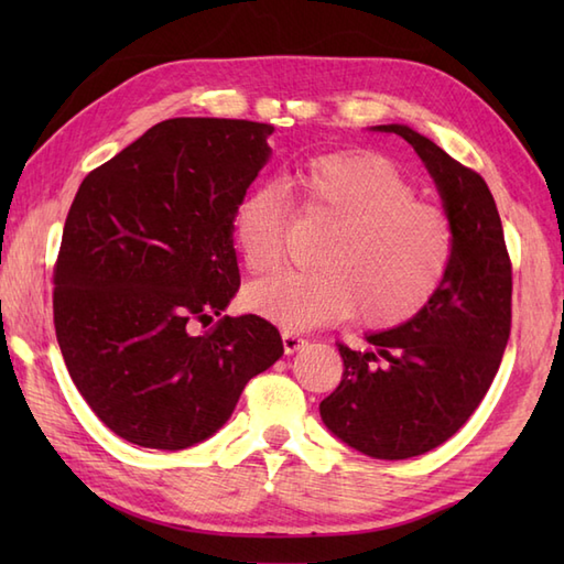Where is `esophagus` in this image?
Segmentation results:
<instances>
[{"label": "esophagus", "mask_w": 564, "mask_h": 564, "mask_svg": "<svg viewBox=\"0 0 564 564\" xmlns=\"http://www.w3.org/2000/svg\"><path fill=\"white\" fill-rule=\"evenodd\" d=\"M305 344H307V339L303 337L301 332H295L291 327H283V349H285V354H295L297 349H303Z\"/></svg>", "instance_id": "34e87169"}]
</instances>
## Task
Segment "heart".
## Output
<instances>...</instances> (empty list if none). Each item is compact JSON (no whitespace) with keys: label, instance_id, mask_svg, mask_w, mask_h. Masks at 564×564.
<instances>
[{"label":"heart","instance_id":"b5f03b06","mask_svg":"<svg viewBox=\"0 0 564 564\" xmlns=\"http://www.w3.org/2000/svg\"><path fill=\"white\" fill-rule=\"evenodd\" d=\"M297 208L337 220L319 247L317 269H289L257 281L249 305L307 329L361 310L370 327L414 319L446 281L455 237L451 220L386 158L368 152L317 154L285 176ZM291 203L279 186H259L237 203L232 239L251 273L285 257Z\"/></svg>","mask_w":564,"mask_h":564}]
</instances>
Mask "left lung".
I'll use <instances>...</instances> for the list:
<instances>
[{"label": "left lung", "mask_w": 564, "mask_h": 564, "mask_svg": "<svg viewBox=\"0 0 564 564\" xmlns=\"http://www.w3.org/2000/svg\"><path fill=\"white\" fill-rule=\"evenodd\" d=\"M376 130L404 138L426 164L453 227V261L414 319L368 334V351L337 344L344 373L319 414L346 446L404 460L448 441L492 386L511 332V259L480 174L412 128Z\"/></svg>", "instance_id": "1"}]
</instances>
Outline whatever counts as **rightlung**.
Returning a JSON list of instances; mask_svg holds the SVG:
<instances>
[{"label": "right lung", "mask_w": 564, "mask_h": 564, "mask_svg": "<svg viewBox=\"0 0 564 564\" xmlns=\"http://www.w3.org/2000/svg\"><path fill=\"white\" fill-rule=\"evenodd\" d=\"M273 126L170 118L84 176L53 271L59 351L113 434L182 451L213 436L247 382L283 356L239 289L232 213L269 162Z\"/></svg>", "instance_id": "obj_1"}]
</instances>
